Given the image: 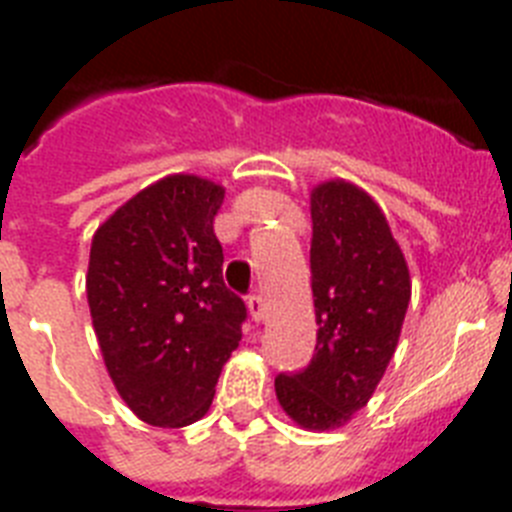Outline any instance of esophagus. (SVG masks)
I'll return each mask as SVG.
<instances>
[{"instance_id":"1","label":"esophagus","mask_w":512,"mask_h":512,"mask_svg":"<svg viewBox=\"0 0 512 512\" xmlns=\"http://www.w3.org/2000/svg\"><path fill=\"white\" fill-rule=\"evenodd\" d=\"M248 312H251V318L256 320V323H261V320L266 318V302L261 295H251L248 297Z\"/></svg>"}]
</instances>
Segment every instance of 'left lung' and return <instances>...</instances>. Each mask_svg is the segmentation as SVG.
<instances>
[{
    "instance_id": "8db88e82",
    "label": "left lung",
    "mask_w": 512,
    "mask_h": 512,
    "mask_svg": "<svg viewBox=\"0 0 512 512\" xmlns=\"http://www.w3.org/2000/svg\"><path fill=\"white\" fill-rule=\"evenodd\" d=\"M310 271L318 343L302 372L279 374L284 413L307 431L341 428L364 408L395 356L410 271L377 202L333 179L312 189Z\"/></svg>"
}]
</instances>
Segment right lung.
Segmentation results:
<instances>
[{"label":"right lung","mask_w":512,"mask_h":512,"mask_svg":"<svg viewBox=\"0 0 512 512\" xmlns=\"http://www.w3.org/2000/svg\"><path fill=\"white\" fill-rule=\"evenodd\" d=\"M225 189L171 174L117 207L89 251L87 300L102 359L130 410L182 428L210 410L246 320L223 282L212 220Z\"/></svg>","instance_id":"1"}]
</instances>
